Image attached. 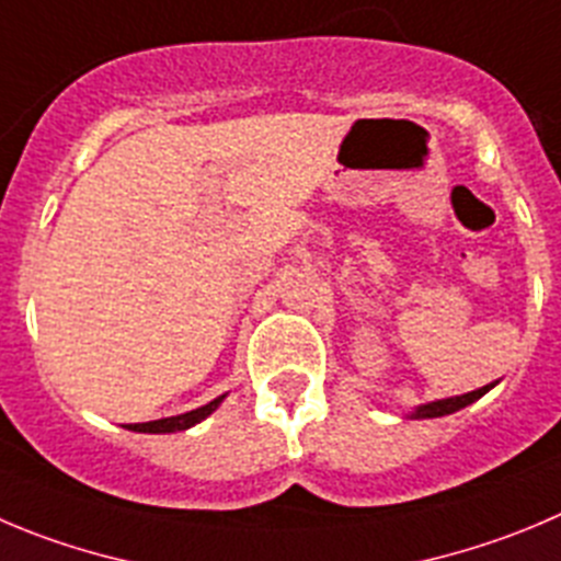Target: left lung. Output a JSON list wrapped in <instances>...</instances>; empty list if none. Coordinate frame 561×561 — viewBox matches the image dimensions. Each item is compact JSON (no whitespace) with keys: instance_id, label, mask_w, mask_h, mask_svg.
I'll return each mask as SVG.
<instances>
[{"instance_id":"8db88e82","label":"left lung","mask_w":561,"mask_h":561,"mask_svg":"<svg viewBox=\"0 0 561 561\" xmlns=\"http://www.w3.org/2000/svg\"><path fill=\"white\" fill-rule=\"evenodd\" d=\"M495 387L493 385H484L479 387V390H470L465 392V396H451V399H439V401H428V404H421L415 407V410L410 412L407 417H415V421H423V417H443V415H454V412L465 410V407H470L473 401H479L484 392H490Z\"/></svg>"}]
</instances>
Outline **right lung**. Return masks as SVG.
Returning a JSON list of instances; mask_svg holds the SVG:
<instances>
[{
	"mask_svg": "<svg viewBox=\"0 0 561 561\" xmlns=\"http://www.w3.org/2000/svg\"><path fill=\"white\" fill-rule=\"evenodd\" d=\"M227 399V392L224 396H218V399H213L209 404L198 407V410H191V412H182V415H171V417H160V421H149V423H129V432H144V434H171V432H185V428L196 426V423H202L204 417H209L213 412L221 407V401Z\"/></svg>",
	"mask_w": 561,
	"mask_h": 561,
	"instance_id": "obj_1",
	"label": "right lung"
}]
</instances>
